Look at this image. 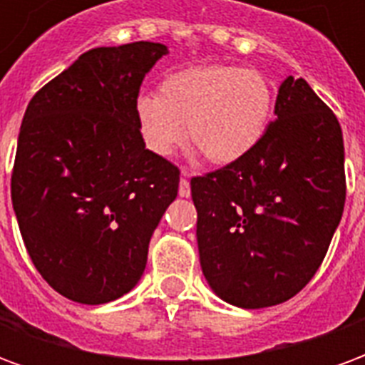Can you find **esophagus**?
Returning a JSON list of instances; mask_svg holds the SVG:
<instances>
[{"label": "esophagus", "mask_w": 365, "mask_h": 365, "mask_svg": "<svg viewBox=\"0 0 365 365\" xmlns=\"http://www.w3.org/2000/svg\"><path fill=\"white\" fill-rule=\"evenodd\" d=\"M191 175V172L187 168H183L182 170V182H180V195L182 197H190L191 190H190V182H187V178Z\"/></svg>", "instance_id": "esophagus-1"}]
</instances>
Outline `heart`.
<instances>
[{
  "label": "heart",
  "mask_w": 365,
  "mask_h": 365,
  "mask_svg": "<svg viewBox=\"0 0 365 365\" xmlns=\"http://www.w3.org/2000/svg\"><path fill=\"white\" fill-rule=\"evenodd\" d=\"M274 115V91L254 70L195 66L166 76L158 93L135 101L136 128L144 146L170 156L185 138L193 154L227 166L246 158L262 143Z\"/></svg>",
  "instance_id": "b5f03b06"
}]
</instances>
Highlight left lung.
Returning a JSON list of instances; mask_svg holds the SVG:
<instances>
[{"label": "left lung", "mask_w": 365, "mask_h": 365, "mask_svg": "<svg viewBox=\"0 0 365 365\" xmlns=\"http://www.w3.org/2000/svg\"><path fill=\"white\" fill-rule=\"evenodd\" d=\"M274 113L246 158L191 180L203 275L215 295L242 309L297 295L344 211V140L334 113L291 76Z\"/></svg>", "instance_id": "obj_1"}]
</instances>
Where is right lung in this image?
<instances>
[{
    "instance_id": "1",
    "label": "right lung",
    "mask_w": 365,
    "mask_h": 365,
    "mask_svg": "<svg viewBox=\"0 0 365 365\" xmlns=\"http://www.w3.org/2000/svg\"><path fill=\"white\" fill-rule=\"evenodd\" d=\"M166 44L83 52L29 103L11 175L31 260L60 295L101 305L140 282L180 170L144 146L135 101Z\"/></svg>"
}]
</instances>
